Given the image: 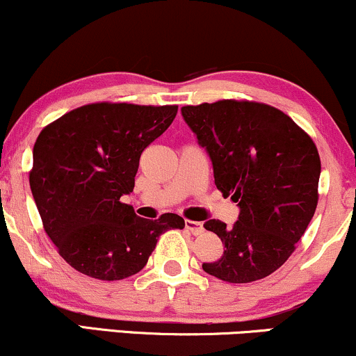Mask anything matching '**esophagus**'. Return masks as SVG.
<instances>
[{
  "label": "esophagus",
  "mask_w": 356,
  "mask_h": 356,
  "mask_svg": "<svg viewBox=\"0 0 356 356\" xmlns=\"http://www.w3.org/2000/svg\"><path fill=\"white\" fill-rule=\"evenodd\" d=\"M185 227L188 232L191 233V235H202L204 232L203 225L198 223V221H191V220H185Z\"/></svg>",
  "instance_id": "esophagus-1"
}]
</instances>
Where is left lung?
Instances as JSON below:
<instances>
[{
    "label": "left lung",
    "mask_w": 356,
    "mask_h": 356,
    "mask_svg": "<svg viewBox=\"0 0 356 356\" xmlns=\"http://www.w3.org/2000/svg\"><path fill=\"white\" fill-rule=\"evenodd\" d=\"M185 123L207 149L215 185L240 215L233 227L204 221L225 245L203 270L229 283H250L277 271L315 215L318 149L290 116L263 103L223 99L183 106Z\"/></svg>",
    "instance_id": "obj_1"
}]
</instances>
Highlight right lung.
I'll list each match as a JSON object with an SVG mask.
<instances>
[{
	"label": "right lung",
	"instance_id": "obj_1",
	"mask_svg": "<svg viewBox=\"0 0 356 356\" xmlns=\"http://www.w3.org/2000/svg\"><path fill=\"white\" fill-rule=\"evenodd\" d=\"M177 111L93 103L40 133L29 186L44 232L79 273L104 282L131 277L143 270L160 235L185 228L175 213L146 220L120 202L135 188L143 149L166 131Z\"/></svg>",
	"mask_w": 356,
	"mask_h": 356
}]
</instances>
